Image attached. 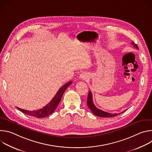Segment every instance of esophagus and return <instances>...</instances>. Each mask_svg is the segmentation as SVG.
I'll use <instances>...</instances> for the list:
<instances>
[{"instance_id": "esophagus-1", "label": "esophagus", "mask_w": 152, "mask_h": 152, "mask_svg": "<svg viewBox=\"0 0 152 152\" xmlns=\"http://www.w3.org/2000/svg\"><path fill=\"white\" fill-rule=\"evenodd\" d=\"M87 77H88L87 75H86V73H81L80 75V76H79V78L82 80H86V79H87Z\"/></svg>"}]
</instances>
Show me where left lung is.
Wrapping results in <instances>:
<instances>
[{
    "label": "left lung",
    "mask_w": 152,
    "mask_h": 152,
    "mask_svg": "<svg viewBox=\"0 0 152 152\" xmlns=\"http://www.w3.org/2000/svg\"><path fill=\"white\" fill-rule=\"evenodd\" d=\"M131 44L134 46V48H135L136 49H138V46L135 44L134 42H132ZM87 105L88 106V107L90 109V110L91 111V112L96 116L98 117H115L117 116L118 115H120L121 113H123L124 111H123L120 113H115V114H111V113H106L104 112L103 111H102L98 108H97L96 107V106L94 105L93 101V96H92V93L91 91L90 90L89 93H88V98H87Z\"/></svg>",
    "instance_id": "8db88e82"
}]
</instances>
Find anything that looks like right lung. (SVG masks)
<instances>
[{
	"instance_id": "add662e5",
	"label": "right lung",
	"mask_w": 152,
	"mask_h": 152,
	"mask_svg": "<svg viewBox=\"0 0 152 152\" xmlns=\"http://www.w3.org/2000/svg\"><path fill=\"white\" fill-rule=\"evenodd\" d=\"M72 83V81H70L64 85L62 86H61V88L58 90V91L56 93L53 99L49 102L48 104L46 106H44L41 109H39L38 110H35L33 111H30L25 110H22L20 109V108L17 107V109L21 111L22 113L32 117H37V118H45L46 117L50 114H52L55 110H56V108L57 107L58 104L59 103L61 98L62 97V95L65 91L66 90L68 86L71 85Z\"/></svg>"
}]
</instances>
